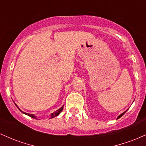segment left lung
Here are the masks:
<instances>
[{
    "label": "left lung",
    "mask_w": 146,
    "mask_h": 146,
    "mask_svg": "<svg viewBox=\"0 0 146 146\" xmlns=\"http://www.w3.org/2000/svg\"><path fill=\"white\" fill-rule=\"evenodd\" d=\"M126 111H127V110H125V112H123V113H121V115H119V116H118V117H117V119L120 118V117H122V116H123V115H124V114L125 113V112H126Z\"/></svg>",
    "instance_id": "left-lung-1"
}]
</instances>
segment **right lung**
<instances>
[{
	"label": "right lung",
	"instance_id": "right-lung-1",
	"mask_svg": "<svg viewBox=\"0 0 146 146\" xmlns=\"http://www.w3.org/2000/svg\"><path fill=\"white\" fill-rule=\"evenodd\" d=\"M15 105L16 106V107H17V108H18V109H19L20 110H21V111L22 112V113H23V114H25V115H28V116H29V117H31V118H33V119H38V118H37V117L36 116V115H33V114H29V113H25V112H23V110H21V109H20L19 108H18V106L16 104H15ZM64 106H62L61 107V108H59V109H58V110H56V111H55L54 113H51V117H50V119H51V118H53V117H56V116H58V115H59V114L61 113L62 111V110H63V108H64Z\"/></svg>",
	"mask_w": 146,
	"mask_h": 146
}]
</instances>
